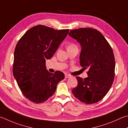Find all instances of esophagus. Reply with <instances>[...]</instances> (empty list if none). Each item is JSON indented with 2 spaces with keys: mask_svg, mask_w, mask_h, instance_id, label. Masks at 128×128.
Returning <instances> with one entry per match:
<instances>
[{
  "mask_svg": "<svg viewBox=\"0 0 128 128\" xmlns=\"http://www.w3.org/2000/svg\"><path fill=\"white\" fill-rule=\"evenodd\" d=\"M70 76H69V75H68V74H66V75H65V78H70Z\"/></svg>",
  "mask_w": 128,
  "mask_h": 128,
  "instance_id": "34e87169",
  "label": "esophagus"
}]
</instances>
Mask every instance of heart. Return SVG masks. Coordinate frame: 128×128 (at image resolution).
Instances as JSON below:
<instances>
[{
  "label": "heart",
  "mask_w": 128,
  "mask_h": 128,
  "mask_svg": "<svg viewBox=\"0 0 128 128\" xmlns=\"http://www.w3.org/2000/svg\"><path fill=\"white\" fill-rule=\"evenodd\" d=\"M74 47H76V46L74 44H69V45L68 46V48H74Z\"/></svg>",
  "instance_id": "b5f03b06"
}]
</instances>
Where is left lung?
<instances>
[{"mask_svg":"<svg viewBox=\"0 0 128 128\" xmlns=\"http://www.w3.org/2000/svg\"><path fill=\"white\" fill-rule=\"evenodd\" d=\"M68 34L80 44V65L88 70L87 78L76 76L78 86L72 93L83 103H96L108 94L114 79L115 62L112 48L97 30L80 28L71 30Z\"/></svg>","mask_w":128,"mask_h":128,"instance_id":"8db88e82","label":"left lung"}]
</instances>
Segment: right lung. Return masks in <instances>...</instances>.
Returning a JSON list of instances; mask_svg holds the SVG:
<instances>
[{
  "mask_svg": "<svg viewBox=\"0 0 128 128\" xmlns=\"http://www.w3.org/2000/svg\"><path fill=\"white\" fill-rule=\"evenodd\" d=\"M69 31L38 25L27 31L18 41L14 53L13 73L23 94L30 101L45 102L64 80L62 72L50 73L45 62L52 57Z\"/></svg>",
  "mask_w": 128,
  "mask_h": 128,
  "instance_id": "obj_1",
  "label": "right lung"
}]
</instances>
